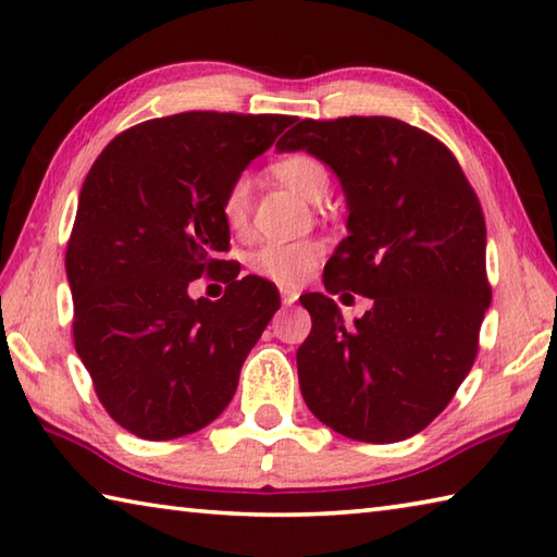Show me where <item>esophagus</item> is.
Here are the masks:
<instances>
[{"instance_id":"34e87169","label":"esophagus","mask_w":557,"mask_h":557,"mask_svg":"<svg viewBox=\"0 0 557 557\" xmlns=\"http://www.w3.org/2000/svg\"><path fill=\"white\" fill-rule=\"evenodd\" d=\"M280 297H282V305L292 307V305H295V301L299 299V292H297L295 287H282V289H280Z\"/></svg>"}]
</instances>
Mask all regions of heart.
Returning <instances> with one entry per match:
<instances>
[{"mask_svg":"<svg viewBox=\"0 0 557 557\" xmlns=\"http://www.w3.org/2000/svg\"><path fill=\"white\" fill-rule=\"evenodd\" d=\"M272 174L280 182L297 188L301 196H307L309 201H322L332 176L322 159L309 154V152H292L280 157L272 164ZM252 213V182L248 174H238L233 182L225 186L221 196V215L223 223L228 225L233 233L248 231ZM324 256V243L317 238H301V240H270L260 245L250 252L248 268L252 275L262 280L275 282V285L295 287L299 282H305L317 270L319 260Z\"/></svg>","mask_w":557,"mask_h":557,"instance_id":"heart-1","label":"heart"}]
</instances>
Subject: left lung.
Returning a JSON list of instances; mask_svg holds the SVG:
<instances>
[{
	"label": "left lung",
	"mask_w": 557,
	"mask_h": 557,
	"mask_svg": "<svg viewBox=\"0 0 557 557\" xmlns=\"http://www.w3.org/2000/svg\"><path fill=\"white\" fill-rule=\"evenodd\" d=\"M277 147L307 149L342 178L348 235L324 285L373 299L346 326L332 297H299L312 314L297 348L307 408L358 442L418 435L455 398L479 351L492 301L482 203L437 137L395 117L299 120Z\"/></svg>",
	"instance_id": "1"
}]
</instances>
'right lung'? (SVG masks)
<instances>
[{
	"label": "right lung",
	"mask_w": 557,
	"mask_h": 557,
	"mask_svg": "<svg viewBox=\"0 0 557 557\" xmlns=\"http://www.w3.org/2000/svg\"><path fill=\"white\" fill-rule=\"evenodd\" d=\"M292 115L191 110L112 139L83 182L65 250L73 344L98 400L143 440H174L231 403L245 356L280 309L268 280L235 275L221 196ZM206 274L219 302L187 297Z\"/></svg>",
	"instance_id": "right-lung-1"
}]
</instances>
